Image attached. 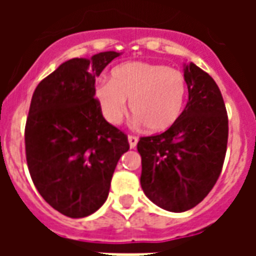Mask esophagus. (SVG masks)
<instances>
[{
  "label": "esophagus",
  "mask_w": 256,
  "mask_h": 256,
  "mask_svg": "<svg viewBox=\"0 0 256 256\" xmlns=\"http://www.w3.org/2000/svg\"><path fill=\"white\" fill-rule=\"evenodd\" d=\"M128 144H130V148H136L137 146V142H138V138L136 136H128Z\"/></svg>",
  "instance_id": "1"
}]
</instances>
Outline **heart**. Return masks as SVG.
Listing matches in <instances>:
<instances>
[{
    "mask_svg": "<svg viewBox=\"0 0 256 256\" xmlns=\"http://www.w3.org/2000/svg\"><path fill=\"white\" fill-rule=\"evenodd\" d=\"M186 92L182 71L163 64L133 62L114 68L108 82L96 84L93 96L108 123H122L128 101L137 120L152 133H160L180 119Z\"/></svg>",
    "mask_w": 256,
    "mask_h": 256,
    "instance_id": "heart-1",
    "label": "heart"
}]
</instances>
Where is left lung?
<instances>
[{
	"mask_svg": "<svg viewBox=\"0 0 256 256\" xmlns=\"http://www.w3.org/2000/svg\"><path fill=\"white\" fill-rule=\"evenodd\" d=\"M189 100L166 132L141 137V188L172 212L193 208L214 188L228 146V114L218 84L196 64L184 68Z\"/></svg>",
	"mask_w": 256,
	"mask_h": 256,
	"instance_id": "left-lung-1",
	"label": "left lung"
}]
</instances>
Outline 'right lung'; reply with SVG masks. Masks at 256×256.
Instances as JSON below:
<instances>
[{
	"instance_id": "obj_1",
	"label": "right lung",
	"mask_w": 256,
	"mask_h": 256,
	"mask_svg": "<svg viewBox=\"0 0 256 256\" xmlns=\"http://www.w3.org/2000/svg\"><path fill=\"white\" fill-rule=\"evenodd\" d=\"M119 56L71 58L36 86L24 130L31 180L45 202L70 218H84L108 198L128 136L106 122L93 96L96 78Z\"/></svg>"
}]
</instances>
